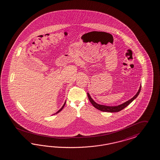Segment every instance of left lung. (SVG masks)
<instances>
[{
  "label": "left lung",
  "mask_w": 160,
  "mask_h": 160,
  "mask_svg": "<svg viewBox=\"0 0 160 160\" xmlns=\"http://www.w3.org/2000/svg\"><path fill=\"white\" fill-rule=\"evenodd\" d=\"M141 89V86H140L138 92L136 93V95L133 98H132L129 100L126 101L124 103H123L120 105H118V106H107L98 104L96 103L92 99V98L91 97V96H90V95L89 94V93H87V94H88L89 100L90 101V102L92 104V106L94 107L95 108H96L97 109H98L100 111H102V112H118L121 111L122 110H123L125 107L128 106L129 104H130L136 98V97L138 96L139 94L140 93Z\"/></svg>",
  "instance_id": "obj_1"
}]
</instances>
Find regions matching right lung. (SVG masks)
Instances as JSON below:
<instances>
[{"mask_svg":"<svg viewBox=\"0 0 160 160\" xmlns=\"http://www.w3.org/2000/svg\"><path fill=\"white\" fill-rule=\"evenodd\" d=\"M65 104H66V102H65V103H64V104H63V106H62V108H60V109L59 110V111H58V112H56V113H55V114H58V112H61V110H62V109H63V107H64V106H65Z\"/></svg>","mask_w":160,"mask_h":160,"instance_id":"1","label":"right lung"}]
</instances>
